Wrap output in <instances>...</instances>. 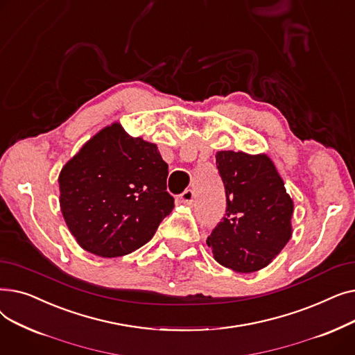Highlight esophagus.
Here are the masks:
<instances>
[{
    "instance_id": "obj_1",
    "label": "esophagus",
    "mask_w": 355,
    "mask_h": 355,
    "mask_svg": "<svg viewBox=\"0 0 355 355\" xmlns=\"http://www.w3.org/2000/svg\"><path fill=\"white\" fill-rule=\"evenodd\" d=\"M194 198H196V196H194V191H193V190H185V191L180 196L181 202L187 204V206H191V204L194 202Z\"/></svg>"
}]
</instances>
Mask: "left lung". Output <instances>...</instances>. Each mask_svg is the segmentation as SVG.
<instances>
[{
  "label": "left lung",
  "instance_id": "left-lung-1",
  "mask_svg": "<svg viewBox=\"0 0 355 355\" xmlns=\"http://www.w3.org/2000/svg\"><path fill=\"white\" fill-rule=\"evenodd\" d=\"M226 216L207 237L217 262L237 273L266 268L292 237L293 201L266 154L218 151Z\"/></svg>",
  "mask_w": 355,
  "mask_h": 355
}]
</instances>
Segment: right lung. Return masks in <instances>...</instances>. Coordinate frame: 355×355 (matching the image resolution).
<instances>
[{
  "instance_id": "add662e5",
  "label": "right lung",
  "mask_w": 355,
  "mask_h": 355,
  "mask_svg": "<svg viewBox=\"0 0 355 355\" xmlns=\"http://www.w3.org/2000/svg\"><path fill=\"white\" fill-rule=\"evenodd\" d=\"M168 164L155 144L132 138L119 122L101 129L59 175L60 210L80 248L118 257L139 249L174 209Z\"/></svg>"
}]
</instances>
